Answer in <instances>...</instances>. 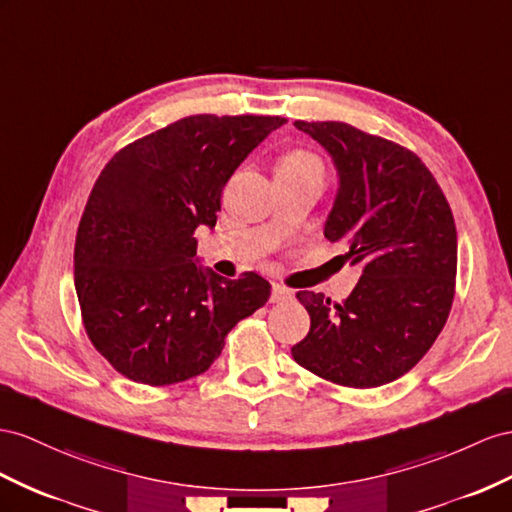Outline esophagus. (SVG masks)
Listing matches in <instances>:
<instances>
[{
    "mask_svg": "<svg viewBox=\"0 0 512 512\" xmlns=\"http://www.w3.org/2000/svg\"><path fill=\"white\" fill-rule=\"evenodd\" d=\"M292 296L294 294L287 290V287H283L279 283H272V296H270L272 303H285V300H290Z\"/></svg>",
    "mask_w": 512,
    "mask_h": 512,
    "instance_id": "1",
    "label": "esophagus"
}]
</instances>
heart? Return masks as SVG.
I'll return each mask as SVG.
<instances>
[{
  "mask_svg": "<svg viewBox=\"0 0 512 512\" xmlns=\"http://www.w3.org/2000/svg\"><path fill=\"white\" fill-rule=\"evenodd\" d=\"M305 168H322L316 155L307 151H287L279 157L277 170H305Z\"/></svg>",
  "mask_w": 512,
  "mask_h": 512,
  "instance_id": "b5f03b06",
  "label": "heart"
}]
</instances>
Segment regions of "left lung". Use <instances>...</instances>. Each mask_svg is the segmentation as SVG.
<instances>
[{"instance_id": "8db88e82", "label": "left lung", "mask_w": 512, "mask_h": 512, "mask_svg": "<svg viewBox=\"0 0 512 512\" xmlns=\"http://www.w3.org/2000/svg\"><path fill=\"white\" fill-rule=\"evenodd\" d=\"M294 125L333 157L339 188L324 238L344 244L363 270L344 303L296 294L311 329L292 357L335 385H387L415 368L450 316L452 209L426 164L400 144L339 121Z\"/></svg>"}]
</instances>
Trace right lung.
Segmentation results:
<instances>
[{"mask_svg": "<svg viewBox=\"0 0 512 512\" xmlns=\"http://www.w3.org/2000/svg\"><path fill=\"white\" fill-rule=\"evenodd\" d=\"M281 116L194 114L127 144L101 170L75 238V292L88 339L134 383L203 374L225 337L270 298L257 272L222 279L196 259L222 188Z\"/></svg>", "mask_w": 512, "mask_h": 512, "instance_id": "right-lung-1", "label": "right lung"}]
</instances>
